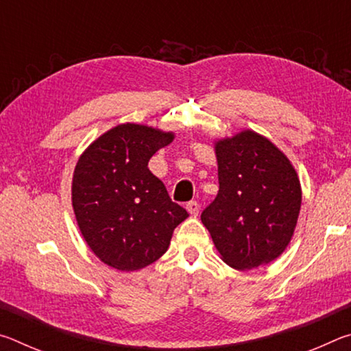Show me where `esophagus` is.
Returning <instances> with one entry per match:
<instances>
[{
  "instance_id": "esophagus-1",
  "label": "esophagus",
  "mask_w": 351,
  "mask_h": 351,
  "mask_svg": "<svg viewBox=\"0 0 351 351\" xmlns=\"http://www.w3.org/2000/svg\"><path fill=\"white\" fill-rule=\"evenodd\" d=\"M186 207H187V210H189L190 215L197 217L198 213H199V203H198V201H189Z\"/></svg>"
}]
</instances>
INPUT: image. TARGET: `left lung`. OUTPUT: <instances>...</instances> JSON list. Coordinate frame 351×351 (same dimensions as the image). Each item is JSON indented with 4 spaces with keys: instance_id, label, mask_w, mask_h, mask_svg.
Listing matches in <instances>:
<instances>
[{
    "instance_id": "obj_1",
    "label": "left lung",
    "mask_w": 351,
    "mask_h": 351,
    "mask_svg": "<svg viewBox=\"0 0 351 351\" xmlns=\"http://www.w3.org/2000/svg\"><path fill=\"white\" fill-rule=\"evenodd\" d=\"M219 190L201 213L221 258L235 269L276 260L299 218L302 190L288 158L251 130L217 142Z\"/></svg>"
}]
</instances>
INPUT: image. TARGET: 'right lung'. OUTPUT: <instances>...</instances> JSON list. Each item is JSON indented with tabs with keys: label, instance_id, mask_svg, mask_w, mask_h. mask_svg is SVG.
Returning a JSON list of instances; mask_svg holds the SVG:
<instances>
[{
	"label": "right lung",
	"instance_id": "1",
	"mask_svg": "<svg viewBox=\"0 0 351 351\" xmlns=\"http://www.w3.org/2000/svg\"><path fill=\"white\" fill-rule=\"evenodd\" d=\"M171 141V133L122 123L94 141L75 165L77 224L91 251L111 268L136 271L156 261L189 217L148 170L150 158Z\"/></svg>",
	"mask_w": 351,
	"mask_h": 351
}]
</instances>
